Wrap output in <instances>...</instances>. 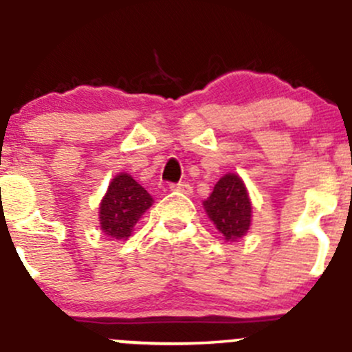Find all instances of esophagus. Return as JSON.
Here are the masks:
<instances>
[{
    "instance_id": "34e87169",
    "label": "esophagus",
    "mask_w": 352,
    "mask_h": 352,
    "mask_svg": "<svg viewBox=\"0 0 352 352\" xmlns=\"http://www.w3.org/2000/svg\"><path fill=\"white\" fill-rule=\"evenodd\" d=\"M170 189H172V190H175V192H182V194H187V196H189V194H192V187H190V184H187V182L172 184V186H170Z\"/></svg>"
}]
</instances>
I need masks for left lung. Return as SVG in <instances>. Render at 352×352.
Returning <instances> with one entry per match:
<instances>
[{"mask_svg":"<svg viewBox=\"0 0 352 352\" xmlns=\"http://www.w3.org/2000/svg\"><path fill=\"white\" fill-rule=\"evenodd\" d=\"M204 208L225 240L240 239L250 228V199L242 179L235 173L218 180L212 194L204 201Z\"/></svg>","mask_w":352,"mask_h":352,"instance_id":"1","label":"left lung"}]
</instances>
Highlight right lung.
Instances as JSON below:
<instances>
[{"instance_id":"right-lung-1","label":"right lung","mask_w":352,"mask_h":352,"mask_svg":"<svg viewBox=\"0 0 352 352\" xmlns=\"http://www.w3.org/2000/svg\"><path fill=\"white\" fill-rule=\"evenodd\" d=\"M153 204V197L127 173H119L109 184L100 204V228L112 239H127L144 211Z\"/></svg>"}]
</instances>
